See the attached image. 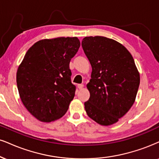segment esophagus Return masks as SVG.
Returning a JSON list of instances; mask_svg holds the SVG:
<instances>
[{"mask_svg": "<svg viewBox=\"0 0 159 159\" xmlns=\"http://www.w3.org/2000/svg\"><path fill=\"white\" fill-rule=\"evenodd\" d=\"M83 87H84V85H83V84H79V85H78V89H79L80 90L83 89Z\"/></svg>", "mask_w": 159, "mask_h": 159, "instance_id": "34e87169", "label": "esophagus"}]
</instances>
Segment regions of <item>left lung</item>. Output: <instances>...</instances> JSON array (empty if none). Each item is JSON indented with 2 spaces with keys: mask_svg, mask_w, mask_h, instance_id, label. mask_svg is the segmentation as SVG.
I'll list each match as a JSON object with an SVG mask.
<instances>
[{
  "mask_svg": "<svg viewBox=\"0 0 159 159\" xmlns=\"http://www.w3.org/2000/svg\"><path fill=\"white\" fill-rule=\"evenodd\" d=\"M82 46L92 67L86 113L101 125L115 124L136 97L140 75L134 58L123 45L105 37H85Z\"/></svg>",
  "mask_w": 159,
  "mask_h": 159,
  "instance_id": "8db88e82",
  "label": "left lung"
}]
</instances>
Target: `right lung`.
Wrapping results in <instances>:
<instances>
[{"label":"right lung","mask_w":159,"mask_h":159,"mask_svg":"<svg viewBox=\"0 0 159 159\" xmlns=\"http://www.w3.org/2000/svg\"><path fill=\"white\" fill-rule=\"evenodd\" d=\"M80 46L76 37H62L39 40L27 51L17 85L23 105L38 120L50 122L67 112L76 90L69 63Z\"/></svg>","instance_id":"right-lung-1"}]
</instances>
